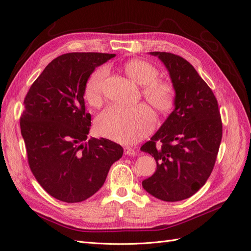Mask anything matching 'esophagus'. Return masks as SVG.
I'll use <instances>...</instances> for the list:
<instances>
[{"instance_id":"1","label":"esophagus","mask_w":251,"mask_h":251,"mask_svg":"<svg viewBox=\"0 0 251 251\" xmlns=\"http://www.w3.org/2000/svg\"><path fill=\"white\" fill-rule=\"evenodd\" d=\"M124 150H125V154L127 155V156H134L136 154L135 150L133 148H131V147H127L126 146V147L124 148Z\"/></svg>"}]
</instances>
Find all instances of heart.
Listing matches in <instances>:
<instances>
[{
    "instance_id": "obj_1",
    "label": "heart",
    "mask_w": 251,
    "mask_h": 251,
    "mask_svg": "<svg viewBox=\"0 0 251 251\" xmlns=\"http://www.w3.org/2000/svg\"><path fill=\"white\" fill-rule=\"evenodd\" d=\"M126 74L134 82L143 86L144 98L159 113L170 112L174 104L176 93L172 83L157 79L156 67L146 60L134 58L124 65ZM107 75L104 68H100L90 75L85 87L86 100L93 105L101 101L102 85ZM155 126V115L147 104L124 107L112 104L105 108L96 118L98 133L119 143H133L142 139Z\"/></svg>"
}]
</instances>
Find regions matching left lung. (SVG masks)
I'll return each mask as SVG.
<instances>
[{"label":"left lung","instance_id":"8db88e82","mask_svg":"<svg viewBox=\"0 0 251 251\" xmlns=\"http://www.w3.org/2000/svg\"><path fill=\"white\" fill-rule=\"evenodd\" d=\"M150 54L168 69L176 98L174 111L140 148L157 162L155 174L142 181V187L157 199L176 202L196 194L210 176L222 121L211 89L187 60L169 52Z\"/></svg>","mask_w":251,"mask_h":251}]
</instances>
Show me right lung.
<instances>
[{
	"mask_svg": "<svg viewBox=\"0 0 251 251\" xmlns=\"http://www.w3.org/2000/svg\"><path fill=\"white\" fill-rule=\"evenodd\" d=\"M115 54L72 52L45 68L30 87L21 133L35 179L53 198L67 203L90 198L103 185L124 149L104 138H88L91 114L85 87L95 68Z\"/></svg>",
	"mask_w": 251,
	"mask_h": 251,
	"instance_id": "right-lung-1",
	"label": "right lung"
}]
</instances>
